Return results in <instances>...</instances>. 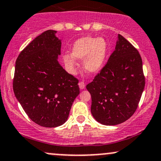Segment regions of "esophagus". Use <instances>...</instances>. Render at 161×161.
Wrapping results in <instances>:
<instances>
[{"label":"esophagus","instance_id":"obj_1","mask_svg":"<svg viewBox=\"0 0 161 161\" xmlns=\"http://www.w3.org/2000/svg\"><path fill=\"white\" fill-rule=\"evenodd\" d=\"M79 87L80 89H84L85 87H86V84L83 82H79Z\"/></svg>","mask_w":161,"mask_h":161}]
</instances>
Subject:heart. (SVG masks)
<instances>
[{
    "label": "heart",
    "mask_w": 161,
    "mask_h": 161,
    "mask_svg": "<svg viewBox=\"0 0 161 161\" xmlns=\"http://www.w3.org/2000/svg\"><path fill=\"white\" fill-rule=\"evenodd\" d=\"M109 47L104 38L85 36L73 43L71 54L63 55L64 64L69 71H74L76 60H83L82 66L86 73L95 74L101 70L106 61Z\"/></svg>",
    "instance_id": "heart-1"
}]
</instances>
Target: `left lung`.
Listing matches in <instances>:
<instances>
[{
	"mask_svg": "<svg viewBox=\"0 0 161 161\" xmlns=\"http://www.w3.org/2000/svg\"><path fill=\"white\" fill-rule=\"evenodd\" d=\"M145 85L139 53L119 34L108 62L86 86L92 96L93 117L106 125L127 120L138 108Z\"/></svg>",
	"mask_w": 161,
	"mask_h": 161,
	"instance_id": "1",
	"label": "left lung"
}]
</instances>
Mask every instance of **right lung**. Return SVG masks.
<instances>
[{
    "label": "right lung",
    "mask_w": 161,
    "mask_h": 161,
    "mask_svg": "<svg viewBox=\"0 0 161 161\" xmlns=\"http://www.w3.org/2000/svg\"><path fill=\"white\" fill-rule=\"evenodd\" d=\"M57 31L47 30L23 50L16 61L13 88L32 120L52 128L65 123L79 94L78 79L58 61L61 40Z\"/></svg>",
    "instance_id": "right-lung-1"
}]
</instances>
